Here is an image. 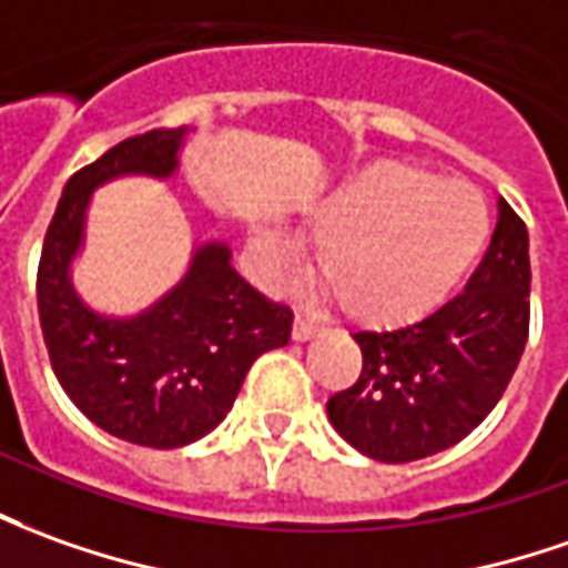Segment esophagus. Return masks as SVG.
Masks as SVG:
<instances>
[{
	"label": "esophagus",
	"mask_w": 568,
	"mask_h": 568,
	"mask_svg": "<svg viewBox=\"0 0 568 568\" xmlns=\"http://www.w3.org/2000/svg\"><path fill=\"white\" fill-rule=\"evenodd\" d=\"M322 334V324H315L312 318H306V315H296V322H293V339H312V336Z\"/></svg>",
	"instance_id": "34e87169"
}]
</instances>
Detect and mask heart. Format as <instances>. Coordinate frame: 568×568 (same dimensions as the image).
Instances as JSON below:
<instances>
[{
    "instance_id": "heart-1",
    "label": "heart",
    "mask_w": 568,
    "mask_h": 568,
    "mask_svg": "<svg viewBox=\"0 0 568 568\" xmlns=\"http://www.w3.org/2000/svg\"><path fill=\"white\" fill-rule=\"evenodd\" d=\"M315 277L336 308L365 327H402L439 308L479 262L491 234L486 194L464 179L408 160L352 172L303 219ZM253 250L284 265L287 246L268 229Z\"/></svg>"
}]
</instances>
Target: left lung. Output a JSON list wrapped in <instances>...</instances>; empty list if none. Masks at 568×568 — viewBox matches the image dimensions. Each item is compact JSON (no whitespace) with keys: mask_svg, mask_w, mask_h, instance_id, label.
<instances>
[{"mask_svg":"<svg viewBox=\"0 0 568 568\" xmlns=\"http://www.w3.org/2000/svg\"><path fill=\"white\" fill-rule=\"evenodd\" d=\"M529 232L500 197L498 225L464 293L398 331H358L362 374L327 398L362 455L408 464L467 439L514 377L529 339Z\"/></svg>","mask_w":568,"mask_h":568,"instance_id":"obj_1","label":"left lung"}]
</instances>
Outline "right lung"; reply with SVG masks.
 <instances>
[{"instance_id": "obj_1", "label": "right lung", "mask_w": 568, "mask_h": 568, "mask_svg": "<svg viewBox=\"0 0 568 568\" xmlns=\"http://www.w3.org/2000/svg\"><path fill=\"white\" fill-rule=\"evenodd\" d=\"M182 129H151L113 144L70 175L45 232L37 275L42 339L73 405L116 439L144 448L197 442L232 410L250 365L287 346L293 312L253 291L225 244H201L187 275L135 318L98 315L70 284L92 191L116 175L166 179Z\"/></svg>"}]
</instances>
